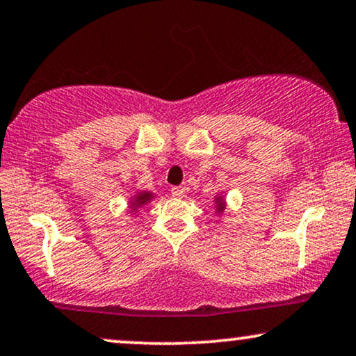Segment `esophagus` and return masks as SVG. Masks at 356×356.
<instances>
[{
    "label": "esophagus",
    "instance_id": "esophagus-1",
    "mask_svg": "<svg viewBox=\"0 0 356 356\" xmlns=\"http://www.w3.org/2000/svg\"><path fill=\"white\" fill-rule=\"evenodd\" d=\"M172 196L173 197H183L184 196V188H181V186H173L172 188Z\"/></svg>",
    "mask_w": 356,
    "mask_h": 356
}]
</instances>
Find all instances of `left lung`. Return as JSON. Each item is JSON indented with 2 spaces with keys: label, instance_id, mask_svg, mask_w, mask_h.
<instances>
[{
  "label": "left lung",
  "instance_id": "left-lung-1",
  "mask_svg": "<svg viewBox=\"0 0 356 356\" xmlns=\"http://www.w3.org/2000/svg\"><path fill=\"white\" fill-rule=\"evenodd\" d=\"M216 202H218V212H222L224 211V201L222 197H216Z\"/></svg>",
  "mask_w": 356,
  "mask_h": 356
}]
</instances>
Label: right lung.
<instances>
[{
    "instance_id": "1",
    "label": "right lung",
    "mask_w": 356,
    "mask_h": 356,
    "mask_svg": "<svg viewBox=\"0 0 356 356\" xmlns=\"http://www.w3.org/2000/svg\"><path fill=\"white\" fill-rule=\"evenodd\" d=\"M152 197H154V195H152V193H138L137 196H134V200L131 201L132 212H136L137 207L147 204V202H149Z\"/></svg>"
}]
</instances>
